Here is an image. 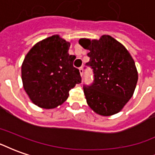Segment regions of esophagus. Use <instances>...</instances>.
<instances>
[{
	"label": "esophagus",
	"mask_w": 155,
	"mask_h": 155,
	"mask_svg": "<svg viewBox=\"0 0 155 155\" xmlns=\"http://www.w3.org/2000/svg\"><path fill=\"white\" fill-rule=\"evenodd\" d=\"M79 71H80V73H81V75L82 76L83 75V68L81 67L80 69H79Z\"/></svg>",
	"instance_id": "esophagus-1"
}]
</instances>
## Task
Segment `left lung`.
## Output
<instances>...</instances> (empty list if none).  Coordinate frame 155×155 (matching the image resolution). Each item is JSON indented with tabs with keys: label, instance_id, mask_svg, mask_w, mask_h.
<instances>
[{
	"label": "left lung",
	"instance_id": "8db88e82",
	"mask_svg": "<svg viewBox=\"0 0 155 155\" xmlns=\"http://www.w3.org/2000/svg\"><path fill=\"white\" fill-rule=\"evenodd\" d=\"M79 43L90 52L87 55L94 73V82L84 85L88 105L103 116L120 112L133 96L138 81L135 63L123 45L111 37L81 39Z\"/></svg>",
	"mask_w": 155,
	"mask_h": 155
}]
</instances>
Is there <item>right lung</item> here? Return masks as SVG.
Listing matches in <instances>:
<instances>
[{
  "mask_svg": "<svg viewBox=\"0 0 155 155\" xmlns=\"http://www.w3.org/2000/svg\"><path fill=\"white\" fill-rule=\"evenodd\" d=\"M70 45L54 35L36 43L25 55L21 65L23 87L39 107L61 105L69 91L81 83L80 71L73 66L75 55L68 53Z\"/></svg>",
  "mask_w": 155,
  "mask_h": 155,
  "instance_id": "1",
  "label": "right lung"
}]
</instances>
